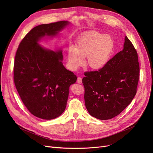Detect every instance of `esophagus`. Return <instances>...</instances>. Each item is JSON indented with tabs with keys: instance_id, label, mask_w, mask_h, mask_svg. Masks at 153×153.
Listing matches in <instances>:
<instances>
[{
	"instance_id": "1",
	"label": "esophagus",
	"mask_w": 153,
	"mask_h": 153,
	"mask_svg": "<svg viewBox=\"0 0 153 153\" xmlns=\"http://www.w3.org/2000/svg\"><path fill=\"white\" fill-rule=\"evenodd\" d=\"M77 82L78 83H82V78L81 77H78L77 79Z\"/></svg>"
}]
</instances>
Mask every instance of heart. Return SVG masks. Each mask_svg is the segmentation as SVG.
I'll return each instance as SVG.
<instances>
[{"instance_id":"obj_1","label":"heart","mask_w":153,"mask_h":153,"mask_svg":"<svg viewBox=\"0 0 153 153\" xmlns=\"http://www.w3.org/2000/svg\"><path fill=\"white\" fill-rule=\"evenodd\" d=\"M114 47V41L110 35L96 31L86 32L79 38L75 48H68V65L75 70L82 66L86 57V64L90 69H102L110 61Z\"/></svg>"}]
</instances>
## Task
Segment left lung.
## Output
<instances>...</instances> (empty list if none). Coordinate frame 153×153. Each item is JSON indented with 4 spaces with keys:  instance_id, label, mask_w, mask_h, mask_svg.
Segmentation results:
<instances>
[{
    "instance_id": "8db88e82",
    "label": "left lung",
    "mask_w": 153,
    "mask_h": 153,
    "mask_svg": "<svg viewBox=\"0 0 153 153\" xmlns=\"http://www.w3.org/2000/svg\"><path fill=\"white\" fill-rule=\"evenodd\" d=\"M125 40L123 50L103 68L84 73L86 108L90 115L100 120L119 115L137 93L140 76L138 55L126 36Z\"/></svg>"
}]
</instances>
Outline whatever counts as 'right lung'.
Returning <instances> with one entry per match:
<instances>
[{
    "mask_svg": "<svg viewBox=\"0 0 153 153\" xmlns=\"http://www.w3.org/2000/svg\"><path fill=\"white\" fill-rule=\"evenodd\" d=\"M68 24L63 20L33 28L22 40L15 55L17 91L28 110L42 119H53L63 113L69 87L77 77L63 67L62 51L45 50L37 42L45 36L56 35Z\"/></svg>",
    "mask_w": 153,
    "mask_h": 153,
    "instance_id": "1",
    "label": "right lung"
}]
</instances>
